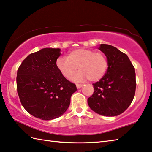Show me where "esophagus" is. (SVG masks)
<instances>
[{
	"label": "esophagus",
	"instance_id": "1",
	"mask_svg": "<svg viewBox=\"0 0 152 152\" xmlns=\"http://www.w3.org/2000/svg\"><path fill=\"white\" fill-rule=\"evenodd\" d=\"M76 86H77V88L79 89V88H81L82 86H83V85H82V84H76Z\"/></svg>",
	"mask_w": 152,
	"mask_h": 152
}]
</instances>
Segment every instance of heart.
Instances as JSON below:
<instances>
[{
    "mask_svg": "<svg viewBox=\"0 0 152 152\" xmlns=\"http://www.w3.org/2000/svg\"><path fill=\"white\" fill-rule=\"evenodd\" d=\"M56 65L67 79H71L79 69L81 71L73 77V80L82 81L89 79L96 81L102 78L106 73L108 60L103 53L80 48L71 52L68 57H59Z\"/></svg>",
    "mask_w": 152,
    "mask_h": 152,
    "instance_id": "b5f03b06",
    "label": "heart"
}]
</instances>
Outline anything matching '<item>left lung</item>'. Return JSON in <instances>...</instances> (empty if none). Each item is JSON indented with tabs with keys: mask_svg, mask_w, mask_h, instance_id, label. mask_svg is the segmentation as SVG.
Segmentation results:
<instances>
[{
	"mask_svg": "<svg viewBox=\"0 0 152 152\" xmlns=\"http://www.w3.org/2000/svg\"><path fill=\"white\" fill-rule=\"evenodd\" d=\"M99 50L108 60V69L99 81L93 83L94 92L88 103L96 113L106 116H118L132 102L135 94V71L126 54L116 47L100 44Z\"/></svg>",
	"mask_w": 152,
	"mask_h": 152,
	"instance_id": "1",
	"label": "left lung"
}]
</instances>
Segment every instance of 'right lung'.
<instances>
[{"instance_id": "right-lung-1", "label": "right lung", "mask_w": 152, "mask_h": 152, "mask_svg": "<svg viewBox=\"0 0 152 152\" xmlns=\"http://www.w3.org/2000/svg\"><path fill=\"white\" fill-rule=\"evenodd\" d=\"M61 49L46 48L31 53L17 70V89L23 108L44 121L58 118L68 109L75 84L57 69Z\"/></svg>"}]
</instances>
